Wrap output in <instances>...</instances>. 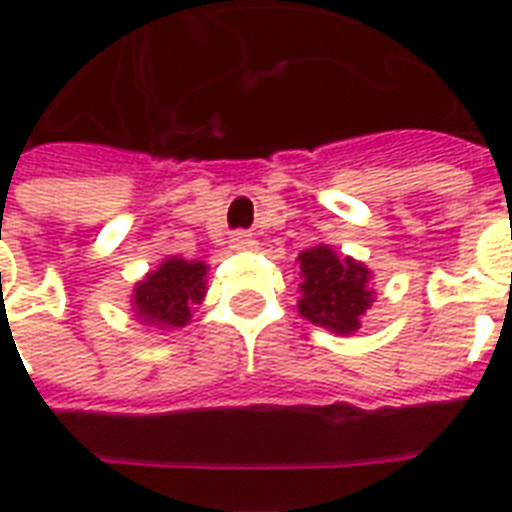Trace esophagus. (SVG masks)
I'll list each match as a JSON object with an SVG mask.
<instances>
[{
  "mask_svg": "<svg viewBox=\"0 0 512 512\" xmlns=\"http://www.w3.org/2000/svg\"><path fill=\"white\" fill-rule=\"evenodd\" d=\"M255 244H257L255 236H252V233H249V231L231 233V247L233 249H252V247H255Z\"/></svg>",
  "mask_w": 512,
  "mask_h": 512,
  "instance_id": "obj_1",
  "label": "esophagus"
}]
</instances>
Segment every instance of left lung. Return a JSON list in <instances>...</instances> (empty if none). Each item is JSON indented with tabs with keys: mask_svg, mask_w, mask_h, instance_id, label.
<instances>
[{
	"mask_svg": "<svg viewBox=\"0 0 512 512\" xmlns=\"http://www.w3.org/2000/svg\"><path fill=\"white\" fill-rule=\"evenodd\" d=\"M300 260V313L337 335H353L361 316L372 308V271L353 257L337 255L327 244L305 249Z\"/></svg>",
	"mask_w": 512,
	"mask_h": 512,
	"instance_id": "8db88e82",
	"label": "left lung"
}]
</instances>
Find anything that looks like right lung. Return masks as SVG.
Segmentation results:
<instances>
[{
    "label": "right lung",
    "instance_id": "1",
    "mask_svg": "<svg viewBox=\"0 0 512 512\" xmlns=\"http://www.w3.org/2000/svg\"><path fill=\"white\" fill-rule=\"evenodd\" d=\"M207 292V265L183 257H167L132 289V311L140 324L154 329L185 327L193 308Z\"/></svg>",
    "mask_w": 512,
    "mask_h": 512
}]
</instances>
